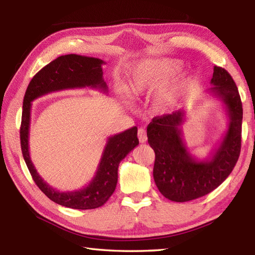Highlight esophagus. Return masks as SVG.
<instances>
[{
	"mask_svg": "<svg viewBox=\"0 0 255 255\" xmlns=\"http://www.w3.org/2000/svg\"><path fill=\"white\" fill-rule=\"evenodd\" d=\"M138 139L141 143H144L145 141H147V139H148L147 131H145L144 128H140L138 130Z\"/></svg>",
	"mask_w": 255,
	"mask_h": 255,
	"instance_id": "1",
	"label": "esophagus"
}]
</instances>
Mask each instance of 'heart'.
I'll return each mask as SVG.
<instances>
[{
  "label": "heart",
  "mask_w": 255,
  "mask_h": 255,
  "mask_svg": "<svg viewBox=\"0 0 255 255\" xmlns=\"http://www.w3.org/2000/svg\"><path fill=\"white\" fill-rule=\"evenodd\" d=\"M181 68L182 62L176 59L148 60L139 63L130 73L127 91L133 96L156 92L152 102L154 110L169 112L180 102L186 86L197 78L195 70H188L170 82Z\"/></svg>",
  "instance_id": "1"
}]
</instances>
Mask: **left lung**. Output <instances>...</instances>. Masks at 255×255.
I'll return each instance as SVG.
<instances>
[{
	"label": "left lung",
	"instance_id": "left-lung-1",
	"mask_svg": "<svg viewBox=\"0 0 255 255\" xmlns=\"http://www.w3.org/2000/svg\"><path fill=\"white\" fill-rule=\"evenodd\" d=\"M210 84L207 93L223 103L228 129L208 158L197 159L184 142V110L154 117L147 128L148 142L155 153V185L172 202H188L214 191L229 176L239 159L243 115L239 91L231 75L220 67H214Z\"/></svg>",
	"mask_w": 255,
	"mask_h": 255
}]
</instances>
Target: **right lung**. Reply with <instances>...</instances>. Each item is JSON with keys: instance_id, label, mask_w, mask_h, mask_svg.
<instances>
[{"instance_id": "add662e5", "label": "right lung", "mask_w": 255, "mask_h": 255, "mask_svg": "<svg viewBox=\"0 0 255 255\" xmlns=\"http://www.w3.org/2000/svg\"><path fill=\"white\" fill-rule=\"evenodd\" d=\"M103 64L105 62L102 59L74 53L58 57L31 79L24 96L20 125V147L24 160L40 191L52 202L64 207L94 209L107 202L117 185L119 163L139 144L138 128L132 127L107 138L95 175L88 185L78 191L60 192L42 180L30 159L28 142L31 102L62 90L91 88L107 93V84L103 79Z\"/></svg>"}]
</instances>
